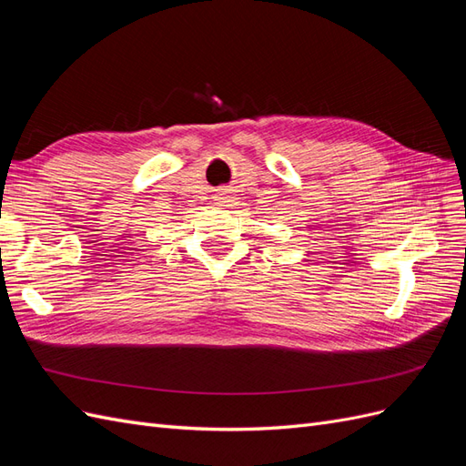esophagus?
I'll return each mask as SVG.
<instances>
[{"mask_svg":"<svg viewBox=\"0 0 466 466\" xmlns=\"http://www.w3.org/2000/svg\"><path fill=\"white\" fill-rule=\"evenodd\" d=\"M229 198H231V196H229L228 192H219V196H218V204H219V206H225V204L229 202Z\"/></svg>","mask_w":466,"mask_h":466,"instance_id":"1","label":"esophagus"}]
</instances>
